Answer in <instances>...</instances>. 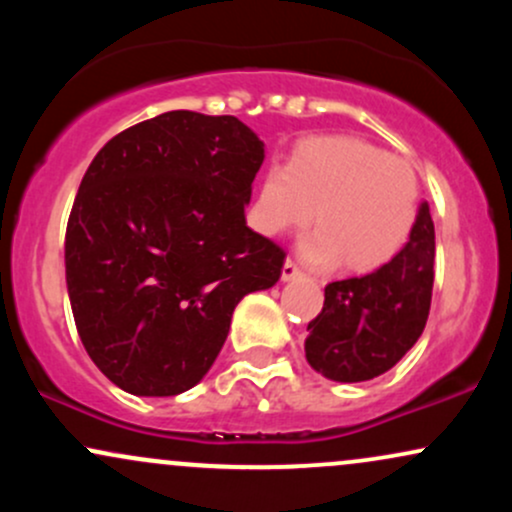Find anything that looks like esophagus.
Wrapping results in <instances>:
<instances>
[{"instance_id":"obj_1","label":"esophagus","mask_w":512,"mask_h":512,"mask_svg":"<svg viewBox=\"0 0 512 512\" xmlns=\"http://www.w3.org/2000/svg\"><path fill=\"white\" fill-rule=\"evenodd\" d=\"M301 274L303 272H301V269H298V264L293 262V260H286L284 267H281V279H284V281L296 279V276H301Z\"/></svg>"}]
</instances>
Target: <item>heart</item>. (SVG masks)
Here are the masks:
<instances>
[{
	"label": "heart",
	"mask_w": 512,
	"mask_h": 512,
	"mask_svg": "<svg viewBox=\"0 0 512 512\" xmlns=\"http://www.w3.org/2000/svg\"><path fill=\"white\" fill-rule=\"evenodd\" d=\"M301 255L315 267L339 260L373 272L407 243L419 209V182L404 158L354 137H313L293 149L286 168H269L250 207L264 236L296 231L313 219Z\"/></svg>",
	"instance_id": "obj_1"
}]
</instances>
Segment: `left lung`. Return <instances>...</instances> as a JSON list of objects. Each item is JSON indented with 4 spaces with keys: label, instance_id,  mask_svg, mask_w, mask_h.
<instances>
[{
    "label": "left lung",
    "instance_id": "8db88e82",
    "mask_svg": "<svg viewBox=\"0 0 512 512\" xmlns=\"http://www.w3.org/2000/svg\"><path fill=\"white\" fill-rule=\"evenodd\" d=\"M433 231L421 202L409 243L366 276L325 286L322 313L308 325L305 358L337 383H363L390 370L424 332L433 293Z\"/></svg>",
    "mask_w": 512,
    "mask_h": 512
}]
</instances>
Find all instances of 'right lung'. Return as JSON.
Instances as JSON below:
<instances>
[{
	"label": "right lung",
	"mask_w": 512,
	"mask_h": 512,
	"mask_svg": "<svg viewBox=\"0 0 512 512\" xmlns=\"http://www.w3.org/2000/svg\"><path fill=\"white\" fill-rule=\"evenodd\" d=\"M264 142L233 115L170 110L88 166L64 240L76 330L110 383L170 397L207 375L236 305L286 252L245 223Z\"/></svg>",
	"instance_id": "obj_1"
}]
</instances>
